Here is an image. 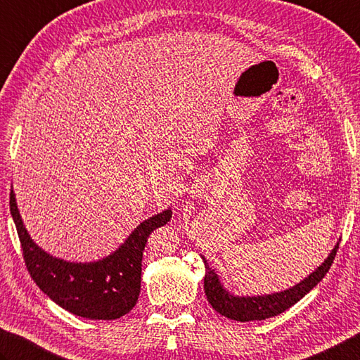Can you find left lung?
Masks as SVG:
<instances>
[{"mask_svg":"<svg viewBox=\"0 0 360 360\" xmlns=\"http://www.w3.org/2000/svg\"><path fill=\"white\" fill-rule=\"evenodd\" d=\"M338 244L332 249V252L324 263L316 271H314L309 277H306L302 282L297 285L291 287L285 291L266 296H252V297H240L230 295L227 290H224L221 282L216 276L214 271L208 266L207 260L203 259L205 263V277H203V290H205L207 300L212 304L216 311H219L221 315L230 318V320L236 321H254V320H266V318L276 316L290 309L291 306L302 300L309 291L318 285L326 273L330 268V264L334 263V259L337 255Z\"/></svg>","mask_w":360,"mask_h":360,"instance_id":"1","label":"left lung"}]
</instances>
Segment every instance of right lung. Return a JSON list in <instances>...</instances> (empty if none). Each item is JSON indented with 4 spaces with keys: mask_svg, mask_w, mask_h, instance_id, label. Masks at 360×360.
<instances>
[{
    "mask_svg": "<svg viewBox=\"0 0 360 360\" xmlns=\"http://www.w3.org/2000/svg\"><path fill=\"white\" fill-rule=\"evenodd\" d=\"M9 205L31 279L58 306L89 320H117L136 306L147 238L172 216L171 210H166L141 222L116 252L103 260L70 263L54 259L31 240L20 218L13 191Z\"/></svg>",
    "mask_w": 360,
    "mask_h": 360,
    "instance_id": "obj_1",
    "label": "right lung"
}]
</instances>
